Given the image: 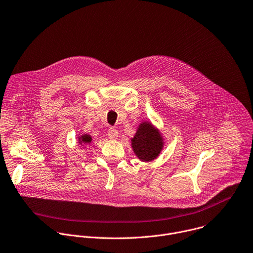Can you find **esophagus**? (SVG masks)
Returning a JSON list of instances; mask_svg holds the SVG:
<instances>
[{"instance_id":"obj_1","label":"esophagus","mask_w":253,"mask_h":253,"mask_svg":"<svg viewBox=\"0 0 253 253\" xmlns=\"http://www.w3.org/2000/svg\"><path fill=\"white\" fill-rule=\"evenodd\" d=\"M118 131L116 130V129H114V128H110L109 130H108V137L110 138V139H112V140H115V139H117L118 138Z\"/></svg>"}]
</instances>
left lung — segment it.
<instances>
[{
	"instance_id": "8db88e82",
	"label": "left lung",
	"mask_w": 253,
	"mask_h": 253,
	"mask_svg": "<svg viewBox=\"0 0 253 253\" xmlns=\"http://www.w3.org/2000/svg\"><path fill=\"white\" fill-rule=\"evenodd\" d=\"M165 139L161 131L150 121H142L131 138V147L136 157L145 163L157 159L164 149Z\"/></svg>"
}]
</instances>
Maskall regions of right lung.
Instances as JSON below:
<instances>
[{
    "mask_svg": "<svg viewBox=\"0 0 253 253\" xmlns=\"http://www.w3.org/2000/svg\"><path fill=\"white\" fill-rule=\"evenodd\" d=\"M77 141H78V144L81 145V146H84V145H88L91 143L92 141V136L89 135V134H79L78 137H77Z\"/></svg>",
    "mask_w": 253,
    "mask_h": 253,
    "instance_id": "right-lung-1",
    "label": "right lung"
}]
</instances>
